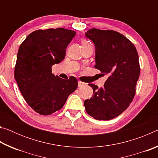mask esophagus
<instances>
[{
	"label": "esophagus",
	"instance_id": "34e87169",
	"mask_svg": "<svg viewBox=\"0 0 158 158\" xmlns=\"http://www.w3.org/2000/svg\"><path fill=\"white\" fill-rule=\"evenodd\" d=\"M85 85V83H84L83 81H78V86L79 87H81L83 86V85Z\"/></svg>",
	"mask_w": 158,
	"mask_h": 158
}]
</instances>
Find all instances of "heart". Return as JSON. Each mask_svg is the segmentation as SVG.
<instances>
[{
	"label": "heart",
	"instance_id": "obj_1",
	"mask_svg": "<svg viewBox=\"0 0 158 158\" xmlns=\"http://www.w3.org/2000/svg\"><path fill=\"white\" fill-rule=\"evenodd\" d=\"M81 42L82 47H83L87 46V45L91 44V42H90V41H89V40H86V39H82Z\"/></svg>",
	"mask_w": 158,
	"mask_h": 158
}]
</instances>
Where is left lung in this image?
Instances as JSON below:
<instances>
[{"label":"left lung","mask_w":158,"mask_h":158,"mask_svg":"<svg viewBox=\"0 0 158 158\" xmlns=\"http://www.w3.org/2000/svg\"><path fill=\"white\" fill-rule=\"evenodd\" d=\"M85 35L95 44V68L107 76L102 88L89 84L93 95L84 101L85 109L95 119L109 121L122 114L135 97L140 74L138 53L132 42L117 31L91 28Z\"/></svg>","instance_id":"left-lung-1"}]
</instances>
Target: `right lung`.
<instances>
[{
	"mask_svg": "<svg viewBox=\"0 0 158 158\" xmlns=\"http://www.w3.org/2000/svg\"><path fill=\"white\" fill-rule=\"evenodd\" d=\"M75 35L63 28L40 29L29 34L19 48L15 79L24 100L37 114L48 116L59 110L78 87L75 77L61 79L52 74V68L65 58Z\"/></svg>",
	"mask_w": 158,
	"mask_h": 158,
	"instance_id": "obj_1",
	"label": "right lung"
}]
</instances>
